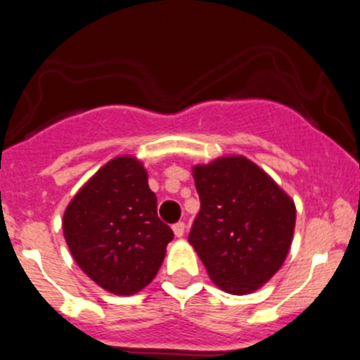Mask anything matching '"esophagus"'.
I'll return each instance as SVG.
<instances>
[{
  "mask_svg": "<svg viewBox=\"0 0 360 360\" xmlns=\"http://www.w3.org/2000/svg\"><path fill=\"white\" fill-rule=\"evenodd\" d=\"M173 232H174V236H176V238H182L184 234H186V224H182V221L174 224L173 225Z\"/></svg>",
  "mask_w": 360,
  "mask_h": 360,
  "instance_id": "34e87169",
  "label": "esophagus"
}]
</instances>
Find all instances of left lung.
I'll return each instance as SVG.
<instances>
[{
	"mask_svg": "<svg viewBox=\"0 0 360 360\" xmlns=\"http://www.w3.org/2000/svg\"><path fill=\"white\" fill-rule=\"evenodd\" d=\"M200 212L189 243L216 287L252 294L281 269L290 250L295 203L257 164L241 155L193 167Z\"/></svg>",
	"mask_w": 360,
	"mask_h": 360,
	"instance_id": "left-lung-1",
	"label": "left lung"
}]
</instances>
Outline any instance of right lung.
<instances>
[{
    "label": "right lung",
    "instance_id": "add662e5",
    "mask_svg": "<svg viewBox=\"0 0 360 360\" xmlns=\"http://www.w3.org/2000/svg\"><path fill=\"white\" fill-rule=\"evenodd\" d=\"M63 232L79 269L101 288L133 295L155 279L173 231L157 214L144 164L119 155L77 191Z\"/></svg>",
    "mask_w": 360,
    "mask_h": 360
}]
</instances>
